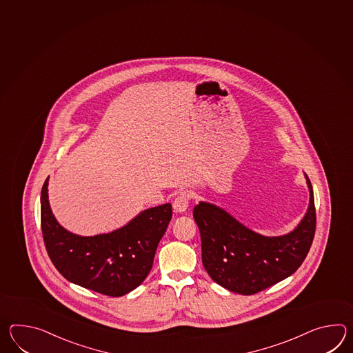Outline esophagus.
<instances>
[{
	"mask_svg": "<svg viewBox=\"0 0 353 353\" xmlns=\"http://www.w3.org/2000/svg\"><path fill=\"white\" fill-rule=\"evenodd\" d=\"M188 208V194L186 191L180 192L173 201V210L176 212H185Z\"/></svg>",
	"mask_w": 353,
	"mask_h": 353,
	"instance_id": "esophagus-1",
	"label": "esophagus"
}]
</instances>
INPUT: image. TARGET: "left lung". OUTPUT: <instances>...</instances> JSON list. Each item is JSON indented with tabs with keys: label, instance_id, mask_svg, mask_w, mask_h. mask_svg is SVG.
<instances>
[{
	"label": "left lung",
	"instance_id": "1",
	"mask_svg": "<svg viewBox=\"0 0 353 353\" xmlns=\"http://www.w3.org/2000/svg\"><path fill=\"white\" fill-rule=\"evenodd\" d=\"M309 206L298 227L288 234L266 236L244 227L216 205L199 203L194 219L201 235L206 272L229 291L253 295L294 274L304 262L315 234V205L309 177Z\"/></svg>",
	"mask_w": 353,
	"mask_h": 353
}]
</instances>
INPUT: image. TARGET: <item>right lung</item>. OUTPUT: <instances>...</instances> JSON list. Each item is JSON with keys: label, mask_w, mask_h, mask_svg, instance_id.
Segmentation results:
<instances>
[{"label": "right lung", "mask_w": 353, "mask_h": 353, "mask_svg": "<svg viewBox=\"0 0 353 353\" xmlns=\"http://www.w3.org/2000/svg\"><path fill=\"white\" fill-rule=\"evenodd\" d=\"M48 177L40 196L41 232L48 256L68 281L108 296H123L148 276L158 243L172 218L171 204L150 208L106 234L81 236L55 220L48 200Z\"/></svg>", "instance_id": "add662e5"}]
</instances>
